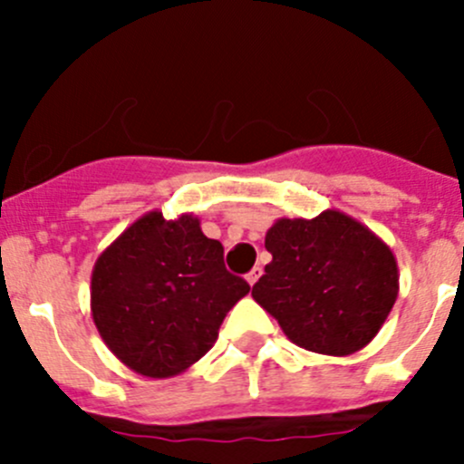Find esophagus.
Segmentation results:
<instances>
[{"mask_svg": "<svg viewBox=\"0 0 464 464\" xmlns=\"http://www.w3.org/2000/svg\"><path fill=\"white\" fill-rule=\"evenodd\" d=\"M260 276H262V269H260V266H254V269H251L249 274H246V283H249L251 287H254V285L258 283Z\"/></svg>", "mask_w": 464, "mask_h": 464, "instance_id": "34e87169", "label": "esophagus"}]
</instances>
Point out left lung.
<instances>
[{"label": "left lung", "mask_w": 464, "mask_h": 464, "mask_svg": "<svg viewBox=\"0 0 464 464\" xmlns=\"http://www.w3.org/2000/svg\"><path fill=\"white\" fill-rule=\"evenodd\" d=\"M265 246L271 262L251 296L292 343L348 357L375 339L400 294L395 254L377 233L327 208L276 219Z\"/></svg>", "instance_id": "1"}]
</instances>
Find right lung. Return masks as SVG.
<instances>
[{
    "mask_svg": "<svg viewBox=\"0 0 464 464\" xmlns=\"http://www.w3.org/2000/svg\"><path fill=\"white\" fill-rule=\"evenodd\" d=\"M249 294L199 218L159 208L130 224L96 258L92 319L121 363L150 379L188 371L215 345L224 316Z\"/></svg>",
    "mask_w": 464,
    "mask_h": 464,
    "instance_id": "right-lung-1",
    "label": "right lung"
}]
</instances>
